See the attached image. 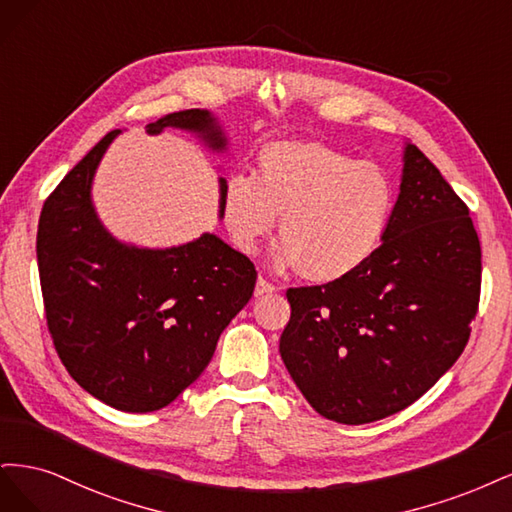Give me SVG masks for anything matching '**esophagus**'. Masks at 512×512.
<instances>
[{
  "instance_id": "34e87169",
  "label": "esophagus",
  "mask_w": 512,
  "mask_h": 512,
  "mask_svg": "<svg viewBox=\"0 0 512 512\" xmlns=\"http://www.w3.org/2000/svg\"><path fill=\"white\" fill-rule=\"evenodd\" d=\"M276 289H274V285L272 283H268L266 278H257V285H255V295L257 298H263V295H272Z\"/></svg>"
}]
</instances>
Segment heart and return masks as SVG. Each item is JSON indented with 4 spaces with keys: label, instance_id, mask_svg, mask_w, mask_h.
Listing matches in <instances>:
<instances>
[{
    "label": "heart",
    "instance_id": "1",
    "mask_svg": "<svg viewBox=\"0 0 512 512\" xmlns=\"http://www.w3.org/2000/svg\"><path fill=\"white\" fill-rule=\"evenodd\" d=\"M395 206L385 168L315 140L270 142L257 178L236 172L221 191L229 240L255 255L280 219L276 266L306 283L329 285L355 274L381 246Z\"/></svg>",
    "mask_w": 512,
    "mask_h": 512
}]
</instances>
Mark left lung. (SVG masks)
Masks as SVG:
<instances>
[{
	"mask_svg": "<svg viewBox=\"0 0 512 512\" xmlns=\"http://www.w3.org/2000/svg\"><path fill=\"white\" fill-rule=\"evenodd\" d=\"M468 212L406 144L378 251L338 283L287 291L280 357L321 417L361 425L395 415L464 353L481 298V242Z\"/></svg>",
	"mask_w": 512,
	"mask_h": 512,
	"instance_id": "obj_1",
	"label": "left lung"
}]
</instances>
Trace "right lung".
I'll return each mask as SVG.
<instances>
[{
	"label": "right lung",
	"mask_w": 512,
	"mask_h": 512,
	"mask_svg": "<svg viewBox=\"0 0 512 512\" xmlns=\"http://www.w3.org/2000/svg\"><path fill=\"white\" fill-rule=\"evenodd\" d=\"M185 129L223 153L227 138L208 110L148 123L151 136ZM114 129L65 174L38 223V270L46 325L65 370L93 398L125 412L174 402L204 372L217 340L251 300L253 261L214 234L138 249L97 219L91 183ZM223 191L225 178H219ZM221 217V202H219Z\"/></svg>",
	"instance_id": "right-lung-1"
}]
</instances>
